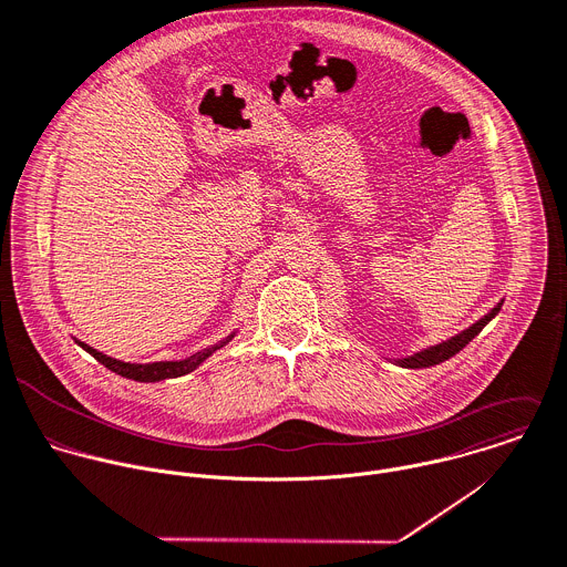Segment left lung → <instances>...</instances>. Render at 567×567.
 Returning <instances> with one entry per match:
<instances>
[{
    "label": "left lung",
    "mask_w": 567,
    "mask_h": 567,
    "mask_svg": "<svg viewBox=\"0 0 567 567\" xmlns=\"http://www.w3.org/2000/svg\"><path fill=\"white\" fill-rule=\"evenodd\" d=\"M502 305H504V302H499L491 313H486L482 320H477L473 327H468V329L462 331L460 336H455V338H451V340H446V342H442V344H435V347H431V349H424V351H420V353H415V355H411V358L398 360V364H400V367H406V369H426V367H435V364H440V362L453 358L455 353H460V351L499 313Z\"/></svg>",
    "instance_id": "obj_1"
}]
</instances>
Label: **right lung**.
I'll return each mask as SVG.
<instances>
[{
    "instance_id": "right-lung-1",
    "label": "right lung",
    "mask_w": 567,
    "mask_h": 567,
    "mask_svg": "<svg viewBox=\"0 0 567 567\" xmlns=\"http://www.w3.org/2000/svg\"><path fill=\"white\" fill-rule=\"evenodd\" d=\"M234 336L225 338L223 342L209 347V349H203L185 360H178V362H152V364H130V362H121V360H114V358H107L103 353H99L96 349L79 342V347L83 351H87L96 362H101L105 369L114 371L116 375L121 378H127V380H136V382H161V380H169V378H181L185 373H192L203 360H207L214 351H218L220 347H225Z\"/></svg>"
}]
</instances>
